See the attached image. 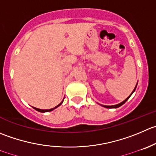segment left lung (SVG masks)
Instances as JSON below:
<instances>
[{"label": "left lung", "mask_w": 156, "mask_h": 156, "mask_svg": "<svg viewBox=\"0 0 156 156\" xmlns=\"http://www.w3.org/2000/svg\"><path fill=\"white\" fill-rule=\"evenodd\" d=\"M136 86H137V84L136 85V87H135V88H134V90H133V92L132 93H131V94L129 95V97H128L127 98H126V99H125L124 101H123V102H121V103H120V104H116V105H113V106H105V105H102L103 107H106V108H117V107H120V106H122L123 105V104H125V103H126V101H127L128 99H129V98H130V96L131 95L133 94V93L134 91H135V90H136Z\"/></svg>", "instance_id": "1"}]
</instances>
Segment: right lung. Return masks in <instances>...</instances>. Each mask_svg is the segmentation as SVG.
<instances>
[{"mask_svg": "<svg viewBox=\"0 0 156 156\" xmlns=\"http://www.w3.org/2000/svg\"><path fill=\"white\" fill-rule=\"evenodd\" d=\"M63 101H64V100H63ZM63 101H62L61 103H60L59 104H58V105H57L56 107H53V108H52V109H49V110H42V109H39V108H36V107H33V108L35 109V110H37V111H39V112H41V113H44V112H49V111H52V110H53L54 109H55V108H57V107H58V106H60L62 104V102H63Z\"/></svg>", "mask_w": 156, "mask_h": 156, "instance_id": "add662e5", "label": "right lung"}]
</instances>
